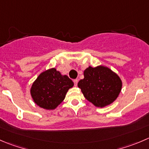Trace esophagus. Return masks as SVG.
Returning a JSON list of instances; mask_svg holds the SVG:
<instances>
[{
	"label": "esophagus",
	"instance_id": "esophagus-1",
	"mask_svg": "<svg viewBox=\"0 0 149 149\" xmlns=\"http://www.w3.org/2000/svg\"><path fill=\"white\" fill-rule=\"evenodd\" d=\"M73 82H74V85L76 86L78 84V82H79V80H78V79H74V80H73Z\"/></svg>",
	"mask_w": 149,
	"mask_h": 149
}]
</instances>
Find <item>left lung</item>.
Returning a JSON list of instances; mask_svg holds the SVG:
<instances>
[{"label":"left lung","mask_w":149,"mask_h":149,"mask_svg":"<svg viewBox=\"0 0 149 149\" xmlns=\"http://www.w3.org/2000/svg\"><path fill=\"white\" fill-rule=\"evenodd\" d=\"M84 76L78 86L84 97L95 106L103 108L111 105L120 94L122 87L120 77L106 66H89L84 71Z\"/></svg>","instance_id":"1"}]
</instances>
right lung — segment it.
Instances as JSON below:
<instances>
[{
	"mask_svg": "<svg viewBox=\"0 0 149 149\" xmlns=\"http://www.w3.org/2000/svg\"><path fill=\"white\" fill-rule=\"evenodd\" d=\"M74 85L66 75L55 68L42 72L34 81L30 95L36 105L46 110H54L64 100L69 89Z\"/></svg>",
	"mask_w": 149,
	"mask_h": 149,
	"instance_id": "right-lung-1",
	"label": "right lung"
}]
</instances>
